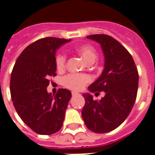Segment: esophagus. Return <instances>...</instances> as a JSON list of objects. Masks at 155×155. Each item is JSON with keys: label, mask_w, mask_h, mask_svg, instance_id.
<instances>
[{"label": "esophagus", "mask_w": 155, "mask_h": 155, "mask_svg": "<svg viewBox=\"0 0 155 155\" xmlns=\"http://www.w3.org/2000/svg\"><path fill=\"white\" fill-rule=\"evenodd\" d=\"M71 94H72V96H75V95H78L79 94H78L77 92H72Z\"/></svg>", "instance_id": "1"}]
</instances>
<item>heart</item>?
Here are the masks:
<instances>
[{"mask_svg":"<svg viewBox=\"0 0 155 155\" xmlns=\"http://www.w3.org/2000/svg\"><path fill=\"white\" fill-rule=\"evenodd\" d=\"M74 51L84 58L88 63H93L97 56V51L94 45L91 44L79 45L74 48ZM66 64V54L59 53L55 57V65L59 71L64 70ZM91 81V78L87 74H71L63 79V84L72 91H81L84 85Z\"/></svg>","mask_w":155,"mask_h":155,"instance_id":"obj_1","label":"heart"}]
</instances>
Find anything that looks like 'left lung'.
<instances>
[{"instance_id": "8db88e82", "label": "left lung", "mask_w": 155, "mask_h": 155, "mask_svg": "<svg viewBox=\"0 0 155 155\" xmlns=\"http://www.w3.org/2000/svg\"><path fill=\"white\" fill-rule=\"evenodd\" d=\"M101 45L104 56V71L89 86L95 94L104 91L101 101L90 93L83 94L81 114L88 129L94 133L110 132L126 120L137 96L139 74L132 55L115 39L107 35H88Z\"/></svg>"}]
</instances>
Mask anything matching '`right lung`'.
Masks as SVG:
<instances>
[{"label": "right lung", "mask_w": 155, "mask_h": 155, "mask_svg": "<svg viewBox=\"0 0 155 155\" xmlns=\"http://www.w3.org/2000/svg\"><path fill=\"white\" fill-rule=\"evenodd\" d=\"M71 40L45 37L29 45L19 55L12 70L10 90L14 107L23 122L39 134L60 130L71 91L47 92L50 78L55 76V53Z\"/></svg>", "instance_id": "right-lung-1"}]
</instances>
